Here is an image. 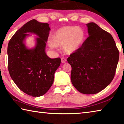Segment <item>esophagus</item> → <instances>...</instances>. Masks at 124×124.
Returning <instances> with one entry per match:
<instances>
[{
    "label": "esophagus",
    "mask_w": 124,
    "mask_h": 124,
    "mask_svg": "<svg viewBox=\"0 0 124 124\" xmlns=\"http://www.w3.org/2000/svg\"><path fill=\"white\" fill-rule=\"evenodd\" d=\"M67 62V59L66 58H64V57H62L61 58V62L62 63H66Z\"/></svg>",
    "instance_id": "obj_1"
}]
</instances>
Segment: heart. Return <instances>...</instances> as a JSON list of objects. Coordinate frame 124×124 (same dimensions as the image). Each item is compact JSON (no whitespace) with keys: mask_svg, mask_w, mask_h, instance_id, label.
I'll return each instance as SVG.
<instances>
[{"mask_svg":"<svg viewBox=\"0 0 124 124\" xmlns=\"http://www.w3.org/2000/svg\"><path fill=\"white\" fill-rule=\"evenodd\" d=\"M85 38L84 31L79 27L66 26L61 28L52 35V40L48 42L52 49L62 46L66 53L75 52L82 45Z\"/></svg>","mask_w":124,"mask_h":124,"instance_id":"obj_1","label":"heart"}]
</instances>
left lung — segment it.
Instances as JSON below:
<instances>
[{"instance_id":"8db88e82","label":"left lung","mask_w":124,"mask_h":124,"mask_svg":"<svg viewBox=\"0 0 124 124\" xmlns=\"http://www.w3.org/2000/svg\"><path fill=\"white\" fill-rule=\"evenodd\" d=\"M89 37L67 61L72 67L70 79L84 94L101 91L114 78L119 52L110 33L93 22L86 24Z\"/></svg>"}]
</instances>
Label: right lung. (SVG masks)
<instances>
[{
	"instance_id": "add662e5",
	"label": "right lung",
	"mask_w": 124,
	"mask_h": 124,
	"mask_svg": "<svg viewBox=\"0 0 124 124\" xmlns=\"http://www.w3.org/2000/svg\"><path fill=\"white\" fill-rule=\"evenodd\" d=\"M50 28L47 23L29 21L18 29L10 40L8 46V70L17 87L25 93L39 97L46 93L52 85L54 74L61 64V58H50L45 53L46 43ZM27 32L39 37L34 48L27 49L23 42Z\"/></svg>"
}]
</instances>
